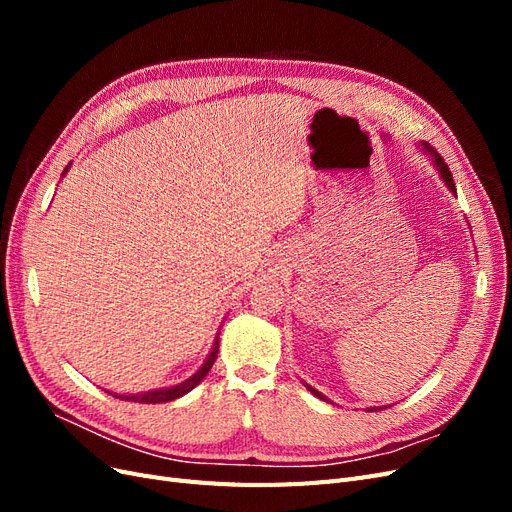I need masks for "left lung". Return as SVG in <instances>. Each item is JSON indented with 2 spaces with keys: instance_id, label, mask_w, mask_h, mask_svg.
<instances>
[{
  "instance_id": "left-lung-1",
  "label": "left lung",
  "mask_w": 512,
  "mask_h": 512,
  "mask_svg": "<svg viewBox=\"0 0 512 512\" xmlns=\"http://www.w3.org/2000/svg\"><path fill=\"white\" fill-rule=\"evenodd\" d=\"M418 147H421V151L425 153V156H429L431 158V162H433V166H436L438 168V173H440V177H442V181L448 185V190H451L453 194H457L455 192V181H453V175H451V170H448V166H446V162L442 160V156H440V153L436 151V149H433L429 143H425V141H421V143H418ZM307 386V389L309 391H312L318 399H327V397H324L320 391H316L314 389V386H309V384H305ZM386 408V406H384ZM374 410H380V408H369V412H374Z\"/></svg>"
}]
</instances>
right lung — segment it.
Segmentation results:
<instances>
[{"label":"right lung","instance_id":"obj_1","mask_svg":"<svg viewBox=\"0 0 512 512\" xmlns=\"http://www.w3.org/2000/svg\"><path fill=\"white\" fill-rule=\"evenodd\" d=\"M68 168H70V166L64 168V175L68 173ZM218 350H220V333H218V337H215V342H213V346H211L209 356L205 359V363L200 365V369L196 371V374H192L188 380H183V382H179V384H175V386H164V389H153V391H147V393H134V395L113 393V391H106V393L117 397V399L136 401V404H166V401H173V399H179V397L185 395V393H190V391L194 389V386L209 374L211 365L215 363V359H218Z\"/></svg>","mask_w":512,"mask_h":512}]
</instances>
